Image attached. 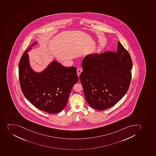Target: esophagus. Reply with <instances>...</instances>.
<instances>
[{"mask_svg": "<svg viewBox=\"0 0 156 156\" xmlns=\"http://www.w3.org/2000/svg\"><path fill=\"white\" fill-rule=\"evenodd\" d=\"M82 71V69L81 68H78L77 70V73L78 76H79L80 73H81Z\"/></svg>", "mask_w": 156, "mask_h": 156, "instance_id": "esophagus-1", "label": "esophagus"}]
</instances>
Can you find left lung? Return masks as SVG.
Returning a JSON list of instances; mask_svg holds the SVG:
<instances>
[{"mask_svg": "<svg viewBox=\"0 0 156 156\" xmlns=\"http://www.w3.org/2000/svg\"><path fill=\"white\" fill-rule=\"evenodd\" d=\"M80 75L89 105L104 110L115 105L126 94L132 79L129 53L119 41L117 50L89 55L82 62Z\"/></svg>", "mask_w": 156, "mask_h": 156, "instance_id": "obj_1", "label": "left lung"}]
</instances>
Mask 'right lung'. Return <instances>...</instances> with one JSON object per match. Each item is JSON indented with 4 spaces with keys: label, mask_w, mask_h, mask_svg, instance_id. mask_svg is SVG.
Listing matches in <instances>:
<instances>
[{
    "label": "right lung",
    "mask_w": 156,
    "mask_h": 156,
    "mask_svg": "<svg viewBox=\"0 0 156 156\" xmlns=\"http://www.w3.org/2000/svg\"><path fill=\"white\" fill-rule=\"evenodd\" d=\"M20 58L19 66L20 88L26 98L37 108L49 113L61 112L66 106L70 92L78 79L75 67H65L53 61L41 73L30 68L27 52Z\"/></svg>",
    "instance_id": "obj_1"
}]
</instances>
